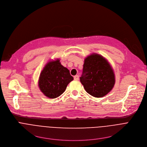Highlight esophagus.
Here are the masks:
<instances>
[{
    "instance_id": "obj_1",
    "label": "esophagus",
    "mask_w": 147,
    "mask_h": 147,
    "mask_svg": "<svg viewBox=\"0 0 147 147\" xmlns=\"http://www.w3.org/2000/svg\"><path fill=\"white\" fill-rule=\"evenodd\" d=\"M74 80H79V76L78 75H76V76H74Z\"/></svg>"
}]
</instances>
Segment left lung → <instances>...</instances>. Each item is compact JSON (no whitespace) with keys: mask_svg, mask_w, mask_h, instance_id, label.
I'll return each instance as SVG.
<instances>
[{"mask_svg":"<svg viewBox=\"0 0 147 147\" xmlns=\"http://www.w3.org/2000/svg\"><path fill=\"white\" fill-rule=\"evenodd\" d=\"M80 82L90 95L101 98L113 88L115 76L108 60L99 54L92 53L84 60Z\"/></svg>","mask_w":147,"mask_h":147,"instance_id":"obj_1","label":"left lung"}]
</instances>
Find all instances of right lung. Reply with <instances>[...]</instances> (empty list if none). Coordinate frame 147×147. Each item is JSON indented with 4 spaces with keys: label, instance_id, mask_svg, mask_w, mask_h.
I'll return each mask as SVG.
<instances>
[{
    "label": "right lung",
    "instance_id": "add662e5",
    "mask_svg": "<svg viewBox=\"0 0 147 147\" xmlns=\"http://www.w3.org/2000/svg\"><path fill=\"white\" fill-rule=\"evenodd\" d=\"M73 80L69 70L63 66L57 59L48 61L42 70L38 86L46 96L56 98L65 92L67 85Z\"/></svg>",
    "mask_w": 147,
    "mask_h": 147
}]
</instances>
